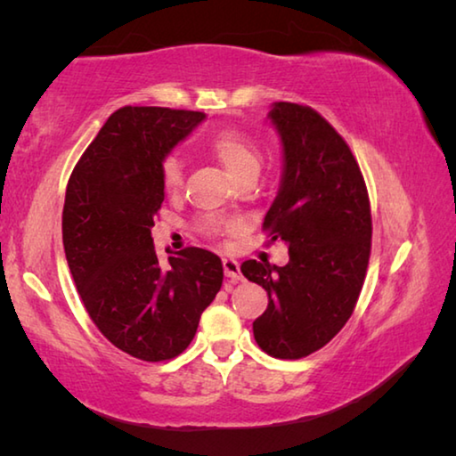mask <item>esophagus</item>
I'll return each instance as SVG.
<instances>
[{"mask_svg":"<svg viewBox=\"0 0 456 456\" xmlns=\"http://www.w3.org/2000/svg\"><path fill=\"white\" fill-rule=\"evenodd\" d=\"M223 269H225V275L229 277L231 281L241 280V269H239V264L235 259H231V257L223 259Z\"/></svg>","mask_w":456,"mask_h":456,"instance_id":"1","label":"esophagus"}]
</instances>
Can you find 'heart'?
<instances>
[{"label":"heart","mask_w":456,"mask_h":456,"mask_svg":"<svg viewBox=\"0 0 456 456\" xmlns=\"http://www.w3.org/2000/svg\"><path fill=\"white\" fill-rule=\"evenodd\" d=\"M207 151L213 154V159L219 160L221 167L225 168L235 183H241L249 176H257L261 163H264L259 144L249 134L237 128H225L215 134L207 144ZM160 181H163V189L168 195L181 192L184 168L183 160L176 154H167L163 159V163H160ZM199 229L203 233L215 235L219 231V223L213 217H203L199 221Z\"/></svg>","instance_id":"1"}]
</instances>
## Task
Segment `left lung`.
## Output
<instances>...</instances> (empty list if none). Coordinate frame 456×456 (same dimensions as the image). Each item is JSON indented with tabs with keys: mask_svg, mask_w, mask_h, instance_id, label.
<instances>
[{
	"mask_svg": "<svg viewBox=\"0 0 456 456\" xmlns=\"http://www.w3.org/2000/svg\"><path fill=\"white\" fill-rule=\"evenodd\" d=\"M283 146V175L264 219L288 265L243 261L241 273L267 291L253 322L259 348L281 360L305 358L346 326L364 285L372 215L364 176L350 146L310 106L275 102L269 110Z\"/></svg>",
	"mask_w": 456,
	"mask_h": 456,
	"instance_id": "1",
	"label": "left lung"
}]
</instances>
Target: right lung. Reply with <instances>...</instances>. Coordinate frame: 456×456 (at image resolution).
<instances>
[{
  "mask_svg": "<svg viewBox=\"0 0 456 456\" xmlns=\"http://www.w3.org/2000/svg\"><path fill=\"white\" fill-rule=\"evenodd\" d=\"M203 120L192 110L118 108L68 181L61 239L82 304L106 339L144 362L187 350L223 283L215 253L187 247L160 264L151 237L165 200L160 163Z\"/></svg>",
  "mask_w": 456,
  "mask_h": 456,
  "instance_id": "obj_1",
  "label": "right lung"
}]
</instances>
